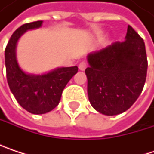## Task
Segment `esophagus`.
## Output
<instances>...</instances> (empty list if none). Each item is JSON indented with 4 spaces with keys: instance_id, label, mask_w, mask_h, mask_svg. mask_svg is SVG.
<instances>
[{
    "instance_id": "34e87169",
    "label": "esophagus",
    "mask_w": 154,
    "mask_h": 154,
    "mask_svg": "<svg viewBox=\"0 0 154 154\" xmlns=\"http://www.w3.org/2000/svg\"><path fill=\"white\" fill-rule=\"evenodd\" d=\"M86 68H87V64H86V62H85V61L80 62L79 65H78V69H79L80 70H82V71H84Z\"/></svg>"
}]
</instances>
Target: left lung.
Instances as JSON below:
<instances>
[{"instance_id": "1", "label": "left lung", "mask_w": 154, "mask_h": 154, "mask_svg": "<svg viewBox=\"0 0 154 154\" xmlns=\"http://www.w3.org/2000/svg\"><path fill=\"white\" fill-rule=\"evenodd\" d=\"M87 61V93L94 109L113 116L134 104L143 91L148 63L143 40L130 26L124 42L89 53Z\"/></svg>"}]
</instances>
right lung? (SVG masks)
I'll list each match as a JSON object with an SVG mask.
<instances>
[{
	"label": "right lung",
	"instance_id": "obj_1",
	"mask_svg": "<svg viewBox=\"0 0 154 154\" xmlns=\"http://www.w3.org/2000/svg\"><path fill=\"white\" fill-rule=\"evenodd\" d=\"M43 21L24 24L11 35L5 49L7 81L19 105L33 114H45L56 107L68 82L76 75L77 66L57 68L45 74L25 72L18 65L16 48L19 38L28 30L42 26Z\"/></svg>",
	"mask_w": 154,
	"mask_h": 154
}]
</instances>
